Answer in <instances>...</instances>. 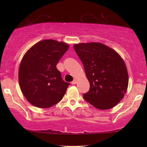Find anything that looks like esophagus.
Wrapping results in <instances>:
<instances>
[{
    "label": "esophagus",
    "instance_id": "1",
    "mask_svg": "<svg viewBox=\"0 0 147 147\" xmlns=\"http://www.w3.org/2000/svg\"><path fill=\"white\" fill-rule=\"evenodd\" d=\"M76 83H77V80H74L73 82H71V84H74H74H76Z\"/></svg>",
    "mask_w": 147,
    "mask_h": 147
}]
</instances>
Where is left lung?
I'll use <instances>...</instances> for the list:
<instances>
[{
	"mask_svg": "<svg viewBox=\"0 0 147 147\" xmlns=\"http://www.w3.org/2000/svg\"><path fill=\"white\" fill-rule=\"evenodd\" d=\"M90 84L84 94L86 101L99 110L119 103L126 93L128 74L124 60L113 49L98 42L74 44Z\"/></svg>",
	"mask_w": 147,
	"mask_h": 147,
	"instance_id": "left-lung-1",
	"label": "left lung"
}]
</instances>
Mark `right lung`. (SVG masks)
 <instances>
[{
  "label": "right lung",
  "instance_id": "1",
  "mask_svg": "<svg viewBox=\"0 0 147 147\" xmlns=\"http://www.w3.org/2000/svg\"><path fill=\"white\" fill-rule=\"evenodd\" d=\"M69 45L44 39L32 46L22 58L19 69L21 90L30 104L39 108L51 107L61 101L69 83L62 80L57 65Z\"/></svg>",
  "mask_w": 147,
  "mask_h": 147
}]
</instances>
